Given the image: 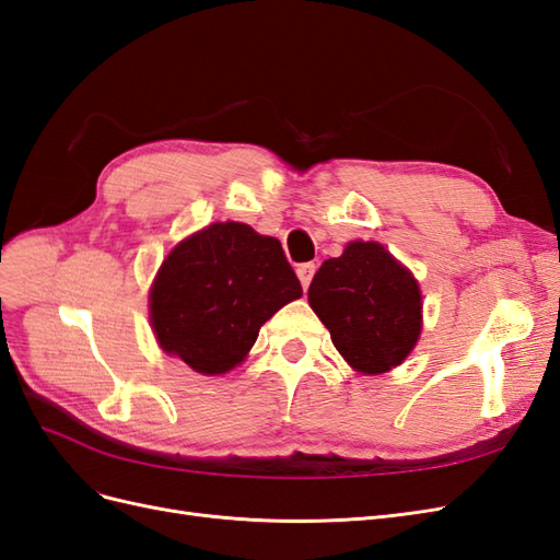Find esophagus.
<instances>
[{
    "label": "esophagus",
    "instance_id": "obj_1",
    "mask_svg": "<svg viewBox=\"0 0 560 560\" xmlns=\"http://www.w3.org/2000/svg\"><path fill=\"white\" fill-rule=\"evenodd\" d=\"M315 270H317L315 264H301V266L296 268V276H299V280H301L303 290H308V287H311V280H313V276H315Z\"/></svg>",
    "mask_w": 560,
    "mask_h": 560
}]
</instances>
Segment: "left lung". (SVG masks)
<instances>
[{
    "label": "left lung",
    "instance_id": "1",
    "mask_svg": "<svg viewBox=\"0 0 560 560\" xmlns=\"http://www.w3.org/2000/svg\"><path fill=\"white\" fill-rule=\"evenodd\" d=\"M308 303L336 350L364 374L401 364L418 341V282L378 243H350L341 257L322 264Z\"/></svg>",
    "mask_w": 560,
    "mask_h": 560
}]
</instances>
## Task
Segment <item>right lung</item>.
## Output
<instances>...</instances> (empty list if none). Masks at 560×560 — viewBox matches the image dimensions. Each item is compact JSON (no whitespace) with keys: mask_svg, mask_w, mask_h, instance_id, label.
<instances>
[{"mask_svg":"<svg viewBox=\"0 0 560 560\" xmlns=\"http://www.w3.org/2000/svg\"><path fill=\"white\" fill-rule=\"evenodd\" d=\"M301 296L278 238L217 222L182 241L151 287V325L165 352L198 374L245 360L266 319Z\"/></svg>","mask_w":560,"mask_h":560,"instance_id":"1","label":"right lung"}]
</instances>
